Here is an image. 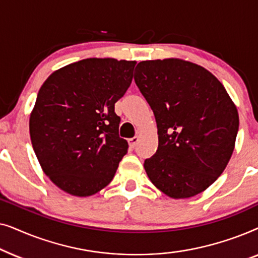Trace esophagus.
Masks as SVG:
<instances>
[{
  "label": "esophagus",
  "instance_id": "1",
  "mask_svg": "<svg viewBox=\"0 0 258 258\" xmlns=\"http://www.w3.org/2000/svg\"><path fill=\"white\" fill-rule=\"evenodd\" d=\"M137 142H139V137L135 136V137H132V139L128 140V143L130 148H135V146L137 144Z\"/></svg>",
  "mask_w": 258,
  "mask_h": 258
}]
</instances>
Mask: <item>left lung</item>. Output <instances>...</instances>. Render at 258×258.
Instances as JSON below:
<instances>
[{
	"mask_svg": "<svg viewBox=\"0 0 258 258\" xmlns=\"http://www.w3.org/2000/svg\"><path fill=\"white\" fill-rule=\"evenodd\" d=\"M136 86L153 109L158 148L144 161L148 177L172 199H188L216 181L234 151L238 112L220 81L178 58L143 61Z\"/></svg>",
	"mask_w": 258,
	"mask_h": 258,
	"instance_id": "left-lung-1",
	"label": "left lung"
}]
</instances>
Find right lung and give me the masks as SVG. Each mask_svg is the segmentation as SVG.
I'll use <instances>...</instances> for the list:
<instances>
[{
	"label": "right lung",
	"instance_id": "add662e5",
	"mask_svg": "<svg viewBox=\"0 0 258 258\" xmlns=\"http://www.w3.org/2000/svg\"><path fill=\"white\" fill-rule=\"evenodd\" d=\"M135 61L87 58L56 70L37 94L29 130L44 174L63 191L86 197L114 178L128 142L115 103L128 90Z\"/></svg>",
	"mask_w": 258,
	"mask_h": 258
}]
</instances>
